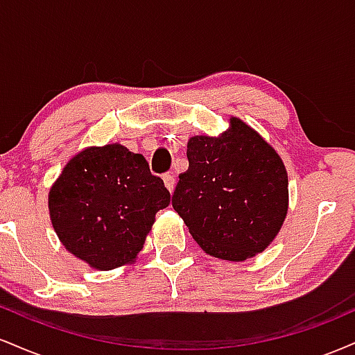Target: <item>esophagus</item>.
I'll list each match as a JSON object with an SVG mask.
<instances>
[{
    "mask_svg": "<svg viewBox=\"0 0 355 355\" xmlns=\"http://www.w3.org/2000/svg\"><path fill=\"white\" fill-rule=\"evenodd\" d=\"M164 183H165L166 189H168L170 191H173V189H175V177H173V173H165L164 175Z\"/></svg>",
    "mask_w": 355,
    "mask_h": 355,
    "instance_id": "1",
    "label": "esophagus"
}]
</instances>
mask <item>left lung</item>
I'll return each instance as SVG.
<instances>
[{
	"label": "left lung",
	"instance_id": "obj_1",
	"mask_svg": "<svg viewBox=\"0 0 355 355\" xmlns=\"http://www.w3.org/2000/svg\"><path fill=\"white\" fill-rule=\"evenodd\" d=\"M189 170L172 205L207 254L240 262L262 252L282 227L288 180L280 157L243 121L218 137H191Z\"/></svg>",
	"mask_w": 355,
	"mask_h": 355
}]
</instances>
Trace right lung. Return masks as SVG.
Wrapping results in <instances>:
<instances>
[{
	"instance_id": "add662e5",
	"label": "right lung",
	"mask_w": 355,
	"mask_h": 355,
	"mask_svg": "<svg viewBox=\"0 0 355 355\" xmlns=\"http://www.w3.org/2000/svg\"><path fill=\"white\" fill-rule=\"evenodd\" d=\"M168 203L170 191L150 172L144 155L120 144L92 146L73 157L48 197L61 243L98 270L132 262L155 214Z\"/></svg>"
}]
</instances>
